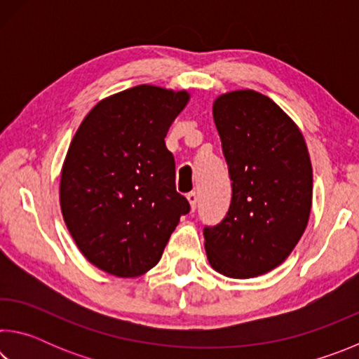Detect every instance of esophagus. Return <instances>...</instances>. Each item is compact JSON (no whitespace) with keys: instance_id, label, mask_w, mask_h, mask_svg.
Here are the masks:
<instances>
[{"instance_id":"1","label":"esophagus","mask_w":359,"mask_h":359,"mask_svg":"<svg viewBox=\"0 0 359 359\" xmlns=\"http://www.w3.org/2000/svg\"><path fill=\"white\" fill-rule=\"evenodd\" d=\"M187 199H188V203H190V205H191V210H194L196 209V204H198V193L196 191H190V193H187Z\"/></svg>"}]
</instances>
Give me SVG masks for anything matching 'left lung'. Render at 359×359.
<instances>
[{
  "label": "left lung",
  "instance_id": "left-lung-1",
  "mask_svg": "<svg viewBox=\"0 0 359 359\" xmlns=\"http://www.w3.org/2000/svg\"><path fill=\"white\" fill-rule=\"evenodd\" d=\"M214 121L233 196L226 217L204 226L208 259L226 277H257L282 264L307 226L311 156L294 121L253 90L218 96Z\"/></svg>",
  "mask_w": 359,
  "mask_h": 359
}]
</instances>
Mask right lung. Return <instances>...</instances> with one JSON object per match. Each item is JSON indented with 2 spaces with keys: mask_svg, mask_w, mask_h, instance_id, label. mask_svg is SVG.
Here are the masks:
<instances>
[{
  "mask_svg": "<svg viewBox=\"0 0 359 359\" xmlns=\"http://www.w3.org/2000/svg\"><path fill=\"white\" fill-rule=\"evenodd\" d=\"M188 100L187 92L137 85L100 101L72 137L60 182L62 214L83 257L109 274L151 269L190 212L165 144Z\"/></svg>",
  "mask_w": 359,
  "mask_h": 359,
  "instance_id": "obj_1",
  "label": "right lung"
}]
</instances>
